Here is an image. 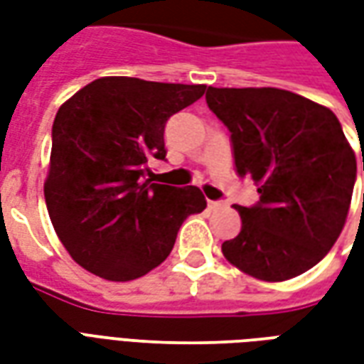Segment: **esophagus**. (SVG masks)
Wrapping results in <instances>:
<instances>
[{
  "instance_id": "34e87169",
  "label": "esophagus",
  "mask_w": 364,
  "mask_h": 364,
  "mask_svg": "<svg viewBox=\"0 0 364 364\" xmlns=\"http://www.w3.org/2000/svg\"><path fill=\"white\" fill-rule=\"evenodd\" d=\"M222 206H224V203H220V200H208V210H218Z\"/></svg>"
}]
</instances>
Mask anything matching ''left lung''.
<instances>
[{
  "mask_svg": "<svg viewBox=\"0 0 364 364\" xmlns=\"http://www.w3.org/2000/svg\"><path fill=\"white\" fill-rule=\"evenodd\" d=\"M206 103L232 132L237 175L259 193L252 208L236 206L242 230L222 244L224 257L267 282L312 269L343 230L357 177L337 117L277 87H208Z\"/></svg>",
  "mask_w": 364,
  "mask_h": 364,
  "instance_id": "obj_1",
  "label": "left lung"
}]
</instances>
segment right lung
<instances>
[{
    "mask_svg": "<svg viewBox=\"0 0 364 364\" xmlns=\"http://www.w3.org/2000/svg\"><path fill=\"white\" fill-rule=\"evenodd\" d=\"M206 85L109 75L87 83L56 112L44 198L72 259L114 282L134 281L167 259L187 216L203 213L197 187L151 183L166 158L167 119Z\"/></svg>",
    "mask_w": 364,
    "mask_h": 364,
    "instance_id": "obj_1",
    "label": "right lung"
}]
</instances>
